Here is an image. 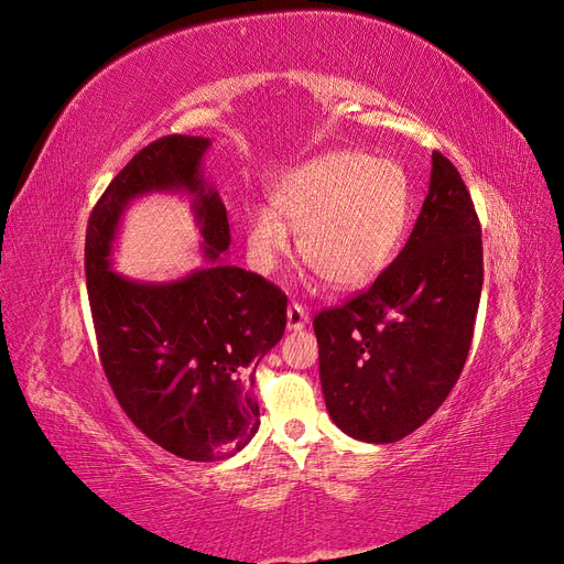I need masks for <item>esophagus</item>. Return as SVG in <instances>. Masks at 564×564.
I'll return each mask as SVG.
<instances>
[{
	"instance_id": "obj_1",
	"label": "esophagus",
	"mask_w": 564,
	"mask_h": 564,
	"mask_svg": "<svg viewBox=\"0 0 564 564\" xmlns=\"http://www.w3.org/2000/svg\"><path fill=\"white\" fill-rule=\"evenodd\" d=\"M305 324H308V311L299 303H292L286 308V329L289 332H301Z\"/></svg>"
}]
</instances>
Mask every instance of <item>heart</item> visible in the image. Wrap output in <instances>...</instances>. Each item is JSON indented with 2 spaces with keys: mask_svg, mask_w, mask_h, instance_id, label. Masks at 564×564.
Listing matches in <instances>:
<instances>
[{
  "mask_svg": "<svg viewBox=\"0 0 564 564\" xmlns=\"http://www.w3.org/2000/svg\"><path fill=\"white\" fill-rule=\"evenodd\" d=\"M412 216V185L392 160L334 150L284 172L270 191V209L253 207L245 247L253 270L270 275L296 230L301 259L336 289L377 280L398 253Z\"/></svg>",
  "mask_w": 564,
  "mask_h": 564,
  "instance_id": "b5f03b06",
  "label": "heart"
}]
</instances>
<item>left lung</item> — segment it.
Segmentation results:
<instances>
[{"mask_svg": "<svg viewBox=\"0 0 564 564\" xmlns=\"http://www.w3.org/2000/svg\"><path fill=\"white\" fill-rule=\"evenodd\" d=\"M482 294V230L456 166L433 152L412 235L367 292L315 319L319 381L346 435L388 445L447 400Z\"/></svg>", "mask_w": 564, "mask_h": 564, "instance_id": "left-lung-1", "label": "left lung"}]
</instances>
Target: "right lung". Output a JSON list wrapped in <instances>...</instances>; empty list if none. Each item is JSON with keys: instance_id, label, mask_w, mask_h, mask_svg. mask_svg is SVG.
<instances>
[{"instance_id": "1", "label": "right lung", "mask_w": 564, "mask_h": 564, "mask_svg": "<svg viewBox=\"0 0 564 564\" xmlns=\"http://www.w3.org/2000/svg\"><path fill=\"white\" fill-rule=\"evenodd\" d=\"M209 145L204 135L174 133L133 155L96 202L84 245L98 355L115 398L135 429L187 460H218L247 447L261 423L253 373L286 327L280 289L224 263L230 226L202 172ZM150 192L194 197L212 267L169 283L111 270L121 216Z\"/></svg>"}]
</instances>
